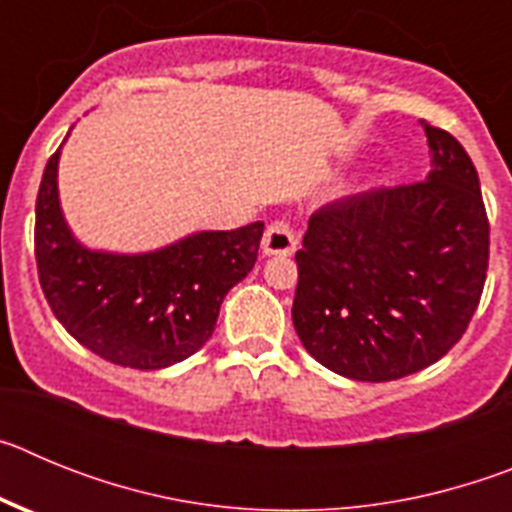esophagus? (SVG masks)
<instances>
[{"label":"esophagus","mask_w":512,"mask_h":512,"mask_svg":"<svg viewBox=\"0 0 512 512\" xmlns=\"http://www.w3.org/2000/svg\"><path fill=\"white\" fill-rule=\"evenodd\" d=\"M261 251H264V256H292L297 251L295 230L289 228V223H284V220L271 223L261 238Z\"/></svg>","instance_id":"obj_1"}]
</instances>
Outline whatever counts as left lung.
Instances as JSON below:
<instances>
[{
  "instance_id": "1",
  "label": "left lung",
  "mask_w": 512,
  "mask_h": 512,
  "mask_svg": "<svg viewBox=\"0 0 512 512\" xmlns=\"http://www.w3.org/2000/svg\"><path fill=\"white\" fill-rule=\"evenodd\" d=\"M431 171L320 207L297 251L292 323L307 354L359 382L436 364L482 297L490 225L472 158L425 125Z\"/></svg>"
}]
</instances>
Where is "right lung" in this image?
<instances>
[{
  "mask_svg": "<svg viewBox=\"0 0 512 512\" xmlns=\"http://www.w3.org/2000/svg\"><path fill=\"white\" fill-rule=\"evenodd\" d=\"M58 161L61 148L45 166L35 205L40 287L58 323L102 359L143 372L197 354L225 295L256 264L264 223L197 230L146 253L89 248L63 217Z\"/></svg>",
  "mask_w": 512,
  "mask_h": 512,
  "instance_id": "add662e5",
  "label": "right lung"
}]
</instances>
